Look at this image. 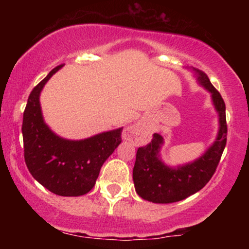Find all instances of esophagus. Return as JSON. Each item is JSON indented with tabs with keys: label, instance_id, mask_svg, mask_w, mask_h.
Masks as SVG:
<instances>
[{
	"label": "esophagus",
	"instance_id": "esophagus-1",
	"mask_svg": "<svg viewBox=\"0 0 249 249\" xmlns=\"http://www.w3.org/2000/svg\"><path fill=\"white\" fill-rule=\"evenodd\" d=\"M147 127L146 125L142 124V123H137V124L132 125V126L127 127L124 131V139L125 141H131V142H139L146 134Z\"/></svg>",
	"mask_w": 249,
	"mask_h": 249
}]
</instances>
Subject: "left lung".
Masks as SVG:
<instances>
[{"label": "left lung", "instance_id": "left-lung-1", "mask_svg": "<svg viewBox=\"0 0 249 249\" xmlns=\"http://www.w3.org/2000/svg\"><path fill=\"white\" fill-rule=\"evenodd\" d=\"M199 81L212 93V99L219 112L220 130L214 144L194 162L178 168L167 167L159 160L162 137L154 133L152 141L138 148L133 167V182L141 198L157 204H171L186 199L201 190L215 173L226 142L227 123L226 105L219 91L213 87L206 73L198 71Z\"/></svg>", "mask_w": 249, "mask_h": 249}]
</instances>
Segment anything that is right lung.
<instances>
[{
	"mask_svg": "<svg viewBox=\"0 0 249 249\" xmlns=\"http://www.w3.org/2000/svg\"><path fill=\"white\" fill-rule=\"evenodd\" d=\"M62 67L51 70L28 98L22 123L24 160L31 176L50 192L78 196L95 186L104 161L122 142L123 127L84 141H65L51 132L43 122L39 93Z\"/></svg>",
	"mask_w": 249,
	"mask_h": 249,
	"instance_id": "right-lung-1",
	"label": "right lung"
}]
</instances>
